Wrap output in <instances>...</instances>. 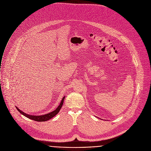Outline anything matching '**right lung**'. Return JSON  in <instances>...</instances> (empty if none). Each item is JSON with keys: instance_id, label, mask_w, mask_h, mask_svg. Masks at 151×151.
Masks as SVG:
<instances>
[{"instance_id": "obj_1", "label": "right lung", "mask_w": 151, "mask_h": 151, "mask_svg": "<svg viewBox=\"0 0 151 151\" xmlns=\"http://www.w3.org/2000/svg\"><path fill=\"white\" fill-rule=\"evenodd\" d=\"M65 96L63 97V98L61 100V103H60V104L59 105V106L56 108V109L55 110H54L52 112H50L48 114H45V115H29V114H27L24 112H22V111H21L19 108H18L17 106L16 108L17 109V110L23 115H24L25 116H26L27 118H29L31 119H33L34 120V121H36V122H46V121H47V120L51 119L52 118H53V116H55L60 111V109H61L63 105V103H64V99H65Z\"/></svg>"}]
</instances>
